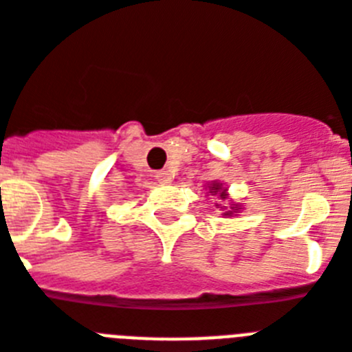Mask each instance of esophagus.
Instances as JSON below:
<instances>
[{"label": "esophagus", "mask_w": 352, "mask_h": 352, "mask_svg": "<svg viewBox=\"0 0 352 352\" xmlns=\"http://www.w3.org/2000/svg\"><path fill=\"white\" fill-rule=\"evenodd\" d=\"M171 173L170 171H157V173H155V179H157L159 182H161V184H168V182H171Z\"/></svg>", "instance_id": "obj_1"}]
</instances>
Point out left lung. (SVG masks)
<instances>
[{
    "mask_svg": "<svg viewBox=\"0 0 352 352\" xmlns=\"http://www.w3.org/2000/svg\"><path fill=\"white\" fill-rule=\"evenodd\" d=\"M208 195H212V197H217L220 200V204H217V208L220 209L223 218H231L236 217L238 212L243 209L241 204H236L234 200H229V193H227V186L223 182H218V181H212L211 184H208Z\"/></svg>",
    "mask_w": 352,
    "mask_h": 352,
    "instance_id": "1",
    "label": "left lung"
}]
</instances>
